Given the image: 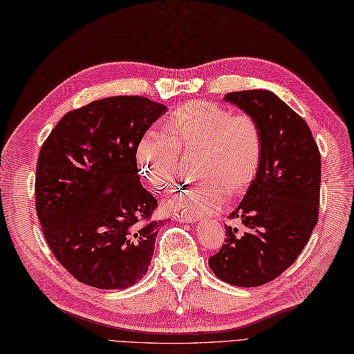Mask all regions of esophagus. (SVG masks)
<instances>
[{
    "label": "esophagus",
    "instance_id": "34e87169",
    "mask_svg": "<svg viewBox=\"0 0 354 354\" xmlns=\"http://www.w3.org/2000/svg\"><path fill=\"white\" fill-rule=\"evenodd\" d=\"M174 218L177 222H181V223H192L196 221V216H190V214H177L174 216Z\"/></svg>",
    "mask_w": 354,
    "mask_h": 354
}]
</instances>
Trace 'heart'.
I'll list each match as a JSON object with an SVG mask.
<instances>
[{"mask_svg":"<svg viewBox=\"0 0 354 354\" xmlns=\"http://www.w3.org/2000/svg\"><path fill=\"white\" fill-rule=\"evenodd\" d=\"M180 150L195 153L194 183L167 199L173 213L203 216L221 208L229 192L236 195L252 183L263 155V131L248 113H232L218 104L192 101L167 120V132L149 129L140 138L136 156L141 176L159 189L176 185Z\"/></svg>","mask_w":354,"mask_h":354,"instance_id":"1","label":"heart"}]
</instances>
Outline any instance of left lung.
<instances>
[{
	"label": "left lung",
	"mask_w": 354,
	"mask_h": 354,
	"mask_svg": "<svg viewBox=\"0 0 354 354\" xmlns=\"http://www.w3.org/2000/svg\"><path fill=\"white\" fill-rule=\"evenodd\" d=\"M234 102L259 120L263 155L259 171L225 225L221 250L208 259L225 283L256 288L270 283L296 261L317 225L322 158L311 129L298 113L265 89L229 92Z\"/></svg>",
	"instance_id": "obj_1"
}]
</instances>
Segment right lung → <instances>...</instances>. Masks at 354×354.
<instances>
[{
  "label": "right lung",
  "mask_w": 354,
  "mask_h": 354,
  "mask_svg": "<svg viewBox=\"0 0 354 354\" xmlns=\"http://www.w3.org/2000/svg\"><path fill=\"white\" fill-rule=\"evenodd\" d=\"M165 110L138 95L97 100L64 114L43 142L35 212L53 256L83 284L127 289L147 272L162 222L136 150Z\"/></svg>",
  "instance_id": "1"
}]
</instances>
